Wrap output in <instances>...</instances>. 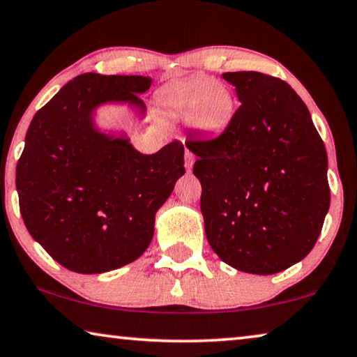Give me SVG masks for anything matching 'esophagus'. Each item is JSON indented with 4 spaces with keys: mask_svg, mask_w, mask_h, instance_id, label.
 <instances>
[{
    "mask_svg": "<svg viewBox=\"0 0 357 357\" xmlns=\"http://www.w3.org/2000/svg\"><path fill=\"white\" fill-rule=\"evenodd\" d=\"M184 158H185V168H188L189 172H190V168H192V165H194V162H195V155H194V152H190L189 149H185Z\"/></svg>",
    "mask_w": 357,
    "mask_h": 357,
    "instance_id": "obj_1",
    "label": "esophagus"
}]
</instances>
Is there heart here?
I'll return each mask as SVG.
<instances>
[{
    "mask_svg": "<svg viewBox=\"0 0 357 357\" xmlns=\"http://www.w3.org/2000/svg\"><path fill=\"white\" fill-rule=\"evenodd\" d=\"M157 103L168 117L188 119L197 132L213 135L229 126L235 112L230 89L216 79L188 77L163 86L157 92Z\"/></svg>",
    "mask_w": 357,
    "mask_h": 357,
    "instance_id": "b5f03b06",
    "label": "heart"
}]
</instances>
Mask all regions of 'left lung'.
Returning <instances> with one entry per match:
<instances>
[{"mask_svg":"<svg viewBox=\"0 0 357 357\" xmlns=\"http://www.w3.org/2000/svg\"><path fill=\"white\" fill-rule=\"evenodd\" d=\"M241 101L222 133L189 139L199 157L200 208L222 262L273 275L313 250L331 205L324 143L289 84L257 71L224 73Z\"/></svg>","mask_w":357,"mask_h":357,"instance_id":"8db88e82","label":"left lung"}]
</instances>
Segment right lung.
Here are the masks:
<instances>
[{
	"mask_svg": "<svg viewBox=\"0 0 357 357\" xmlns=\"http://www.w3.org/2000/svg\"><path fill=\"white\" fill-rule=\"evenodd\" d=\"M146 76H76L39 109L17 162L15 185L26 230L54 260L76 273H105L148 250L155 213L183 176L184 146L173 141L141 154L127 138L95 127L93 111L128 103Z\"/></svg>",
	"mask_w": 357,
	"mask_h": 357,
	"instance_id": "1",
	"label": "right lung"
}]
</instances>
